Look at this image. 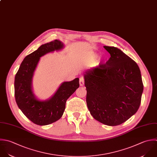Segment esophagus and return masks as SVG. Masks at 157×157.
Instances as JSON below:
<instances>
[{"label": "esophagus", "instance_id": "esophagus-1", "mask_svg": "<svg viewBox=\"0 0 157 157\" xmlns=\"http://www.w3.org/2000/svg\"><path fill=\"white\" fill-rule=\"evenodd\" d=\"M79 84L81 86H82L84 84V78L82 76H81L79 78Z\"/></svg>", "mask_w": 157, "mask_h": 157}]
</instances>
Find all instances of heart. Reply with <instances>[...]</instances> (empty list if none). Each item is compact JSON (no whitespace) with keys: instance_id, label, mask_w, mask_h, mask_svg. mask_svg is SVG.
<instances>
[{"instance_id":"b5f03b06","label":"heart","mask_w":157,"mask_h":157,"mask_svg":"<svg viewBox=\"0 0 157 157\" xmlns=\"http://www.w3.org/2000/svg\"><path fill=\"white\" fill-rule=\"evenodd\" d=\"M95 57L92 56V57H90V59H91V60H94V59H95Z\"/></svg>"}]
</instances>
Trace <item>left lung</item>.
Listing matches in <instances>:
<instances>
[{
  "instance_id": "8db88e82",
  "label": "left lung",
  "mask_w": 157,
  "mask_h": 157,
  "mask_svg": "<svg viewBox=\"0 0 157 157\" xmlns=\"http://www.w3.org/2000/svg\"><path fill=\"white\" fill-rule=\"evenodd\" d=\"M111 57L84 75L86 102L93 117L109 126L127 121L138 110L143 83L137 63L121 49L104 46Z\"/></svg>"
}]
</instances>
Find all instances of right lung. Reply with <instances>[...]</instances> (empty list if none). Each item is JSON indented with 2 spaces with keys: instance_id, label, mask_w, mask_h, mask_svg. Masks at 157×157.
Returning <instances> with one entry per match:
<instances>
[{
  "instance_id": "add662e5",
  "label": "right lung",
  "mask_w": 157,
  "mask_h": 157,
  "mask_svg": "<svg viewBox=\"0 0 157 157\" xmlns=\"http://www.w3.org/2000/svg\"><path fill=\"white\" fill-rule=\"evenodd\" d=\"M64 47L63 43L55 40L42 44L38 49L27 56L22 62L14 78L16 102L22 113L33 123L46 125L61 118L65 109L67 99L79 87V78L63 82L49 99L41 101L32 90V78L41 56Z\"/></svg>"
}]
</instances>
